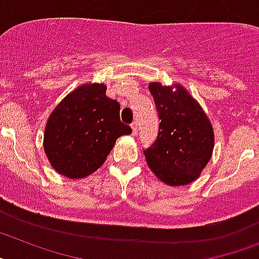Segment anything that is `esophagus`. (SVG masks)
<instances>
[{"instance_id":"1","label":"esophagus","mask_w":259,"mask_h":259,"mask_svg":"<svg viewBox=\"0 0 259 259\" xmlns=\"http://www.w3.org/2000/svg\"><path fill=\"white\" fill-rule=\"evenodd\" d=\"M131 128H132V134L134 135L138 134V123H136V121H134V123H132Z\"/></svg>"}]
</instances>
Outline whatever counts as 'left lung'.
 <instances>
[{"mask_svg": "<svg viewBox=\"0 0 259 259\" xmlns=\"http://www.w3.org/2000/svg\"><path fill=\"white\" fill-rule=\"evenodd\" d=\"M175 87L149 84L161 121L155 143L144 151L151 170L170 187L196 180L214 147L213 127L201 106L183 86Z\"/></svg>", "mask_w": 259, "mask_h": 259, "instance_id": "left-lung-1", "label": "left lung"}]
</instances>
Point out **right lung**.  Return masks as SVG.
<instances>
[{
  "instance_id": "1",
  "label": "right lung",
  "mask_w": 259,
  "mask_h": 259,
  "mask_svg": "<svg viewBox=\"0 0 259 259\" xmlns=\"http://www.w3.org/2000/svg\"><path fill=\"white\" fill-rule=\"evenodd\" d=\"M102 83L83 84L68 94L49 117L44 148L58 173L83 179L103 165L117 138L131 127L120 121V104L106 96Z\"/></svg>"
}]
</instances>
